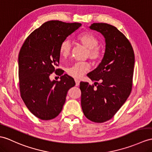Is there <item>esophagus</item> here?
I'll return each mask as SVG.
<instances>
[{"label": "esophagus", "instance_id": "esophagus-1", "mask_svg": "<svg viewBox=\"0 0 152 152\" xmlns=\"http://www.w3.org/2000/svg\"><path fill=\"white\" fill-rule=\"evenodd\" d=\"M75 85H76L77 86H78L79 85V84H80V80H79V79H75Z\"/></svg>", "mask_w": 152, "mask_h": 152}]
</instances>
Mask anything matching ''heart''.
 <instances>
[{
	"label": "heart",
	"mask_w": 152,
	"mask_h": 152,
	"mask_svg": "<svg viewBox=\"0 0 152 152\" xmlns=\"http://www.w3.org/2000/svg\"><path fill=\"white\" fill-rule=\"evenodd\" d=\"M77 39L88 49L87 57L94 61H98L101 58L102 52L101 49L98 47L99 40L94 34L90 32H84L79 35ZM72 47V43L69 40H64L61 42L59 49L61 56L63 57L69 56L71 53ZM90 68V64L88 62H77L67 69V73L69 75L73 77L80 78Z\"/></svg>",
	"instance_id": "obj_1"
}]
</instances>
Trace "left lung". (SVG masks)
Returning a JSON list of instances; mask_svg holds the SVG:
<instances>
[{"label":"left lung","instance_id":"8db88e82","mask_svg":"<svg viewBox=\"0 0 152 152\" xmlns=\"http://www.w3.org/2000/svg\"><path fill=\"white\" fill-rule=\"evenodd\" d=\"M89 28L101 33L106 47L101 63L87 74L96 88L80 83L81 107L87 119L101 123L112 119L131 93L135 55L130 42L116 27L94 23Z\"/></svg>","mask_w":152,"mask_h":152}]
</instances>
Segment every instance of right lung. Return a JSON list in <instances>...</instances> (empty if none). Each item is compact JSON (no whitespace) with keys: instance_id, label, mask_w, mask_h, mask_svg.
Wrapping results in <instances>:
<instances>
[{"instance_id":"obj_1","label":"right lung","mask_w":152,"mask_h":152,"mask_svg":"<svg viewBox=\"0 0 152 152\" xmlns=\"http://www.w3.org/2000/svg\"><path fill=\"white\" fill-rule=\"evenodd\" d=\"M80 23L59 20L46 22L26 39L18 55V77L21 97L28 110L41 120L58 116L63 108L69 88L75 80L67 74L61 80H52L57 73L61 42L79 27Z\"/></svg>"}]
</instances>
